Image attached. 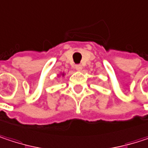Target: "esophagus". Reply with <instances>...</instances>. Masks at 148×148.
Masks as SVG:
<instances>
[{
  "mask_svg": "<svg viewBox=\"0 0 148 148\" xmlns=\"http://www.w3.org/2000/svg\"><path fill=\"white\" fill-rule=\"evenodd\" d=\"M75 69H76V70L80 71V70H82V66L80 64H77V65H75Z\"/></svg>",
  "mask_w": 148,
  "mask_h": 148,
  "instance_id": "34e87169",
  "label": "esophagus"
}]
</instances>
